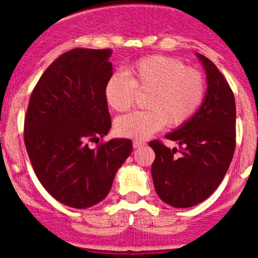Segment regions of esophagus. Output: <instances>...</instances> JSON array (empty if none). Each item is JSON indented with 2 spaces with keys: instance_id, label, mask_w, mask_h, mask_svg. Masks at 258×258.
I'll return each instance as SVG.
<instances>
[{
  "instance_id": "esophagus-1",
  "label": "esophagus",
  "mask_w": 258,
  "mask_h": 258,
  "mask_svg": "<svg viewBox=\"0 0 258 258\" xmlns=\"http://www.w3.org/2000/svg\"><path fill=\"white\" fill-rule=\"evenodd\" d=\"M146 146V142L143 141H133V148L135 149H137V148H142Z\"/></svg>"
}]
</instances>
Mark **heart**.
Returning a JSON list of instances; mask_svg holds the SVG:
<instances>
[{"label": "heart", "mask_w": 258, "mask_h": 258, "mask_svg": "<svg viewBox=\"0 0 258 258\" xmlns=\"http://www.w3.org/2000/svg\"><path fill=\"white\" fill-rule=\"evenodd\" d=\"M126 74L114 73L105 84L106 103L117 112L135 104L137 92H149L148 110L135 111L115 121L120 137L144 139L166 125L176 128L184 125L203 105L206 80L197 68L185 67L180 59L167 55H149L128 65Z\"/></svg>", "instance_id": "heart-1"}]
</instances>
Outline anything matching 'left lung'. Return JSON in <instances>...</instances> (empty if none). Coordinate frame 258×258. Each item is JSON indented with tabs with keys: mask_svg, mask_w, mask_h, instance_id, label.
I'll return each instance as SVG.
<instances>
[{
	"mask_svg": "<svg viewBox=\"0 0 258 258\" xmlns=\"http://www.w3.org/2000/svg\"><path fill=\"white\" fill-rule=\"evenodd\" d=\"M206 70L207 92L203 105L188 122L166 135L179 144L171 150L162 142L149 143L155 152L154 186L164 203L178 209L206 200L226 176L235 150V99L217 67L199 54Z\"/></svg>",
	"mask_w": 258,
	"mask_h": 258,
	"instance_id": "1",
	"label": "left lung"
}]
</instances>
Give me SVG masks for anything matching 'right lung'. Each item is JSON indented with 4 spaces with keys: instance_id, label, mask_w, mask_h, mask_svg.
<instances>
[{
    "instance_id": "obj_1",
    "label": "right lung",
    "mask_w": 258,
    "mask_h": 258,
    "mask_svg": "<svg viewBox=\"0 0 258 258\" xmlns=\"http://www.w3.org/2000/svg\"><path fill=\"white\" fill-rule=\"evenodd\" d=\"M111 49L74 48L55 59L32 90L24 142L32 168L64 205L86 209L102 201L132 152L130 139L99 142L111 127L104 88Z\"/></svg>"
}]
</instances>
